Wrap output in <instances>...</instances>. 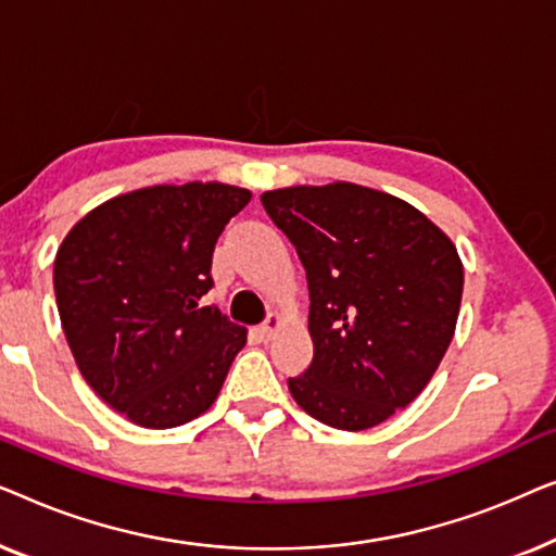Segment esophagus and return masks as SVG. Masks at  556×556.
I'll return each instance as SVG.
<instances>
[{"mask_svg":"<svg viewBox=\"0 0 556 556\" xmlns=\"http://www.w3.org/2000/svg\"><path fill=\"white\" fill-rule=\"evenodd\" d=\"M279 325H281V317L277 315V312H271V315L264 319V325L260 327V332H262V338H271V334H275L277 330H279Z\"/></svg>","mask_w":556,"mask_h":556,"instance_id":"esophagus-1","label":"esophagus"}]
</instances>
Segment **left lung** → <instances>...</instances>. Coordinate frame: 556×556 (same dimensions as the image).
I'll use <instances>...</instances> for the list:
<instances>
[{"instance_id": "left-lung-1", "label": "left lung", "mask_w": 556, "mask_h": 556, "mask_svg": "<svg viewBox=\"0 0 556 556\" xmlns=\"http://www.w3.org/2000/svg\"><path fill=\"white\" fill-rule=\"evenodd\" d=\"M307 271V370L289 378L319 424L365 431L416 401L453 340L464 264L410 203L355 184L262 193Z\"/></svg>"}]
</instances>
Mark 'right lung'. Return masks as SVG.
<instances>
[{"label": "right lung", "instance_id": "add662e5", "mask_svg": "<svg viewBox=\"0 0 556 556\" xmlns=\"http://www.w3.org/2000/svg\"><path fill=\"white\" fill-rule=\"evenodd\" d=\"M252 193L226 184L151 186L100 203L54 256V296L88 386L143 428L211 408L247 330L199 300L211 254Z\"/></svg>", "mask_w": 556, "mask_h": 556}]
</instances>
